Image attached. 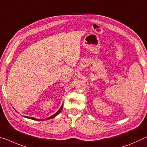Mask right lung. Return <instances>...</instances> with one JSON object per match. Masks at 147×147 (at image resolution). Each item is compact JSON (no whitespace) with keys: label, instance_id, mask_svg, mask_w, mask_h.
<instances>
[{"label":"right lung","instance_id":"right-lung-1","mask_svg":"<svg viewBox=\"0 0 147 147\" xmlns=\"http://www.w3.org/2000/svg\"><path fill=\"white\" fill-rule=\"evenodd\" d=\"M62 108H63V105L61 106L59 110H58L57 112H56L55 114L53 115V116H51L50 117H49V118H47L46 119H52V118H55V117L57 116V115L59 114L61 112V111H62ZM24 117H25V118H29V119H33V120H41V119H36V118H32V117H28V116H24Z\"/></svg>","mask_w":147,"mask_h":147}]
</instances>
